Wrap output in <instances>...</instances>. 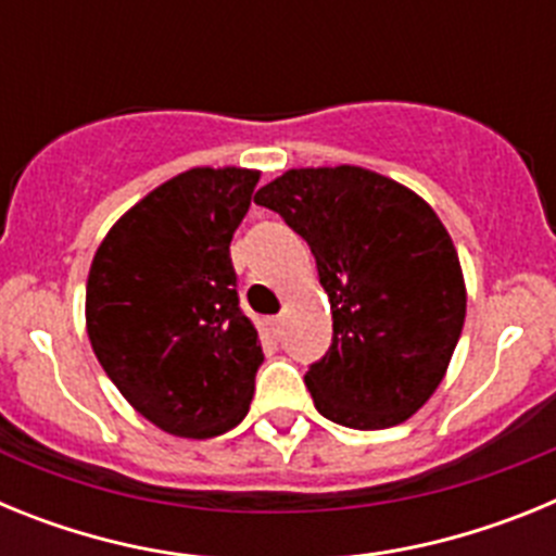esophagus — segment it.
I'll use <instances>...</instances> for the list:
<instances>
[{
    "mask_svg": "<svg viewBox=\"0 0 556 556\" xmlns=\"http://www.w3.org/2000/svg\"><path fill=\"white\" fill-rule=\"evenodd\" d=\"M267 328L275 333V337H278V333L283 331V317H281V314H275V317H267Z\"/></svg>",
    "mask_w": 556,
    "mask_h": 556,
    "instance_id": "esophagus-1",
    "label": "esophagus"
}]
</instances>
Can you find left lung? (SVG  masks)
<instances>
[{
	"label": "left lung",
	"mask_w": 556,
	"mask_h": 556,
	"mask_svg": "<svg viewBox=\"0 0 556 556\" xmlns=\"http://www.w3.org/2000/svg\"><path fill=\"white\" fill-rule=\"evenodd\" d=\"M308 242L333 342L306 372L323 417L358 431L404 424L434 395L468 289L448 230L404 184L365 166H301L258 189Z\"/></svg>",
	"instance_id": "obj_1"
}]
</instances>
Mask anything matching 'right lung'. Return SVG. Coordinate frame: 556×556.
Listing matches in <instances>:
<instances>
[{"label":"right lung","mask_w":556,"mask_h":556,"mask_svg":"<svg viewBox=\"0 0 556 556\" xmlns=\"http://www.w3.org/2000/svg\"><path fill=\"white\" fill-rule=\"evenodd\" d=\"M258 178L242 166L180 172L111 225L88 269L91 348L166 434H225L253 401L264 353L239 308L230 239Z\"/></svg>","instance_id":"add662e5"}]
</instances>
